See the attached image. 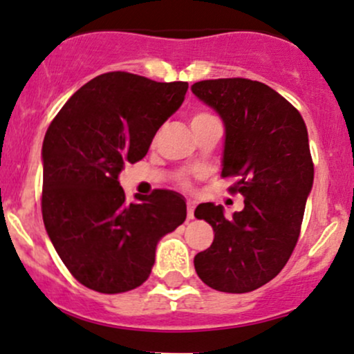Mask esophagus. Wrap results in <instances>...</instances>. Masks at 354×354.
Wrapping results in <instances>:
<instances>
[{
	"mask_svg": "<svg viewBox=\"0 0 354 354\" xmlns=\"http://www.w3.org/2000/svg\"><path fill=\"white\" fill-rule=\"evenodd\" d=\"M194 209H196V204L192 201L187 202V219H194Z\"/></svg>",
	"mask_w": 354,
	"mask_h": 354,
	"instance_id": "34e87169",
	"label": "esophagus"
}]
</instances>
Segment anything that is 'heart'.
<instances>
[{
  "instance_id": "obj_1",
  "label": "heart",
  "mask_w": 354,
  "mask_h": 354,
  "mask_svg": "<svg viewBox=\"0 0 354 354\" xmlns=\"http://www.w3.org/2000/svg\"><path fill=\"white\" fill-rule=\"evenodd\" d=\"M202 117H209V115H205V113H197V115H194L192 122H194V120H198V118H202Z\"/></svg>"
}]
</instances>
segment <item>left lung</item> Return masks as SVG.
<instances>
[{
    "label": "left lung",
    "instance_id": "1",
    "mask_svg": "<svg viewBox=\"0 0 354 354\" xmlns=\"http://www.w3.org/2000/svg\"><path fill=\"white\" fill-rule=\"evenodd\" d=\"M192 93L224 122L222 177H236L232 192L244 209L225 219L224 207L198 204L214 242L194 257L197 276L222 292H249L274 279L296 248L315 165L308 129L295 106L271 86L248 78L192 85Z\"/></svg>",
    "mask_w": 354,
    "mask_h": 354
}]
</instances>
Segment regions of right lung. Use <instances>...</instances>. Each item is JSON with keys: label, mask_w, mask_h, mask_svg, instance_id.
<instances>
[{"label": "right lung", "mask_w": 354, "mask_h": 354, "mask_svg": "<svg viewBox=\"0 0 354 354\" xmlns=\"http://www.w3.org/2000/svg\"><path fill=\"white\" fill-rule=\"evenodd\" d=\"M187 82L110 71L75 91L43 140L41 212L59 259L93 291L117 295L149 279L158 241L187 217L184 197L157 189L127 202L118 176L149 152L185 98Z\"/></svg>", "instance_id": "add662e5"}]
</instances>
